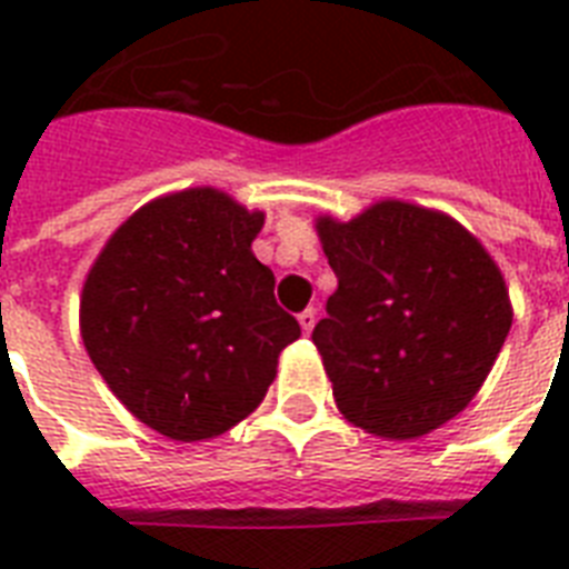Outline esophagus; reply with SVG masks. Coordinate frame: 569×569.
<instances>
[{
	"mask_svg": "<svg viewBox=\"0 0 569 569\" xmlns=\"http://www.w3.org/2000/svg\"><path fill=\"white\" fill-rule=\"evenodd\" d=\"M298 321H301L303 333H312V328H316V310H312V307H307V310L298 316Z\"/></svg>",
	"mask_w": 569,
	"mask_h": 569,
	"instance_id": "obj_1",
	"label": "esophagus"
}]
</instances>
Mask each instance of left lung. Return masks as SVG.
Listing matches in <instances>:
<instances>
[{
  "instance_id": "left-lung-1",
  "label": "left lung",
  "mask_w": 569,
  "mask_h": 569,
  "mask_svg": "<svg viewBox=\"0 0 569 569\" xmlns=\"http://www.w3.org/2000/svg\"><path fill=\"white\" fill-rule=\"evenodd\" d=\"M339 286L312 342L339 413L413 440L476 398L511 330L502 271L455 218L380 200L351 221L319 218Z\"/></svg>"
}]
</instances>
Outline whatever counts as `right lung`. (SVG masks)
<instances>
[{"label":"right lung","mask_w":569,"mask_h":569,"mask_svg":"<svg viewBox=\"0 0 569 569\" xmlns=\"http://www.w3.org/2000/svg\"><path fill=\"white\" fill-rule=\"evenodd\" d=\"M262 223L218 189L177 191L120 223L88 271V357L129 413L171 440H212L253 413L301 337L250 250Z\"/></svg>","instance_id":"add662e5"}]
</instances>
